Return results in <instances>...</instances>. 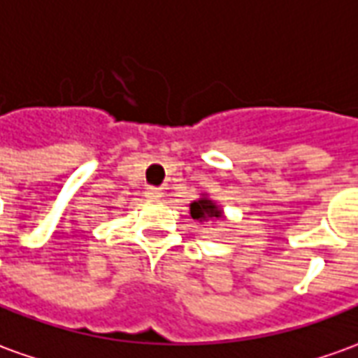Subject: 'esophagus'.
Returning <instances> with one entry per match:
<instances>
[{
  "mask_svg": "<svg viewBox=\"0 0 358 358\" xmlns=\"http://www.w3.org/2000/svg\"><path fill=\"white\" fill-rule=\"evenodd\" d=\"M159 196H162V191H159V189H155V187H148L146 199H150V201H157Z\"/></svg>",
  "mask_w": 358,
  "mask_h": 358,
  "instance_id": "obj_1",
  "label": "esophagus"
}]
</instances>
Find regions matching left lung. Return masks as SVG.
Wrapping results in <instances>:
<instances>
[{"instance_id": "1", "label": "left lung", "mask_w": 358, "mask_h": 358, "mask_svg": "<svg viewBox=\"0 0 358 358\" xmlns=\"http://www.w3.org/2000/svg\"><path fill=\"white\" fill-rule=\"evenodd\" d=\"M189 214H191L193 220L201 222V224H204V222L226 220L220 204L216 203V201H212L206 193H203L199 199H194L193 203L189 204Z\"/></svg>"}]
</instances>
